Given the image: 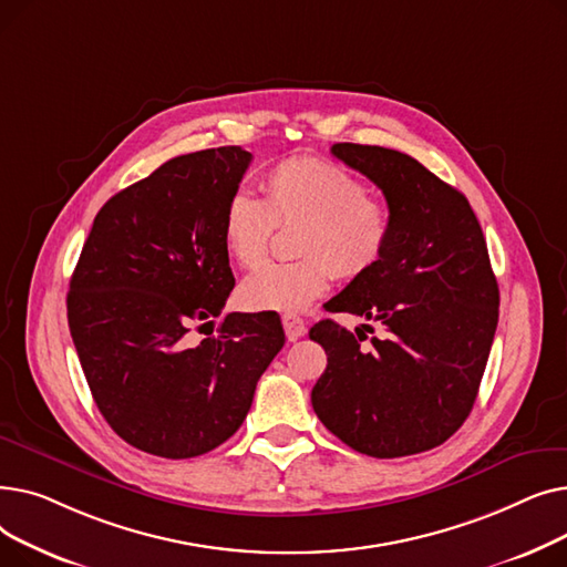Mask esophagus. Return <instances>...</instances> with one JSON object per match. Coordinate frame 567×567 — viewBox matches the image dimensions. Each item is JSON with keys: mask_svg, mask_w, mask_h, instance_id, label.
Masks as SVG:
<instances>
[{"mask_svg": "<svg viewBox=\"0 0 567 567\" xmlns=\"http://www.w3.org/2000/svg\"><path fill=\"white\" fill-rule=\"evenodd\" d=\"M282 326H285V333H287V340H289V342L303 338L306 331H308V329H306V321H303L301 317H296V315H285V317H282Z\"/></svg>", "mask_w": 567, "mask_h": 567, "instance_id": "esophagus-1", "label": "esophagus"}]
</instances>
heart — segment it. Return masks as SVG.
Returning <instances> with one entry per match:
<instances>
[{"label":"heart","mask_w":567,"mask_h":567,"mask_svg":"<svg viewBox=\"0 0 567 567\" xmlns=\"http://www.w3.org/2000/svg\"><path fill=\"white\" fill-rule=\"evenodd\" d=\"M264 197L236 190L223 214V244L241 266L259 264L276 225L301 223L299 261H268L250 274L238 299L248 310L301 312L329 289L333 274L363 278L381 264L393 241V214L368 197L359 176L331 161L293 156L266 172Z\"/></svg>","instance_id":"1"}]
</instances>
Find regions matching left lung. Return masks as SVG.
<instances>
[{"instance_id": "obj_1", "label": "left lung", "mask_w": 567, "mask_h": 567, "mask_svg": "<svg viewBox=\"0 0 567 567\" xmlns=\"http://www.w3.org/2000/svg\"><path fill=\"white\" fill-rule=\"evenodd\" d=\"M331 154L377 184L395 231L389 252L326 303L374 319L368 338L321 319L329 355L315 383L319 421L349 449L391 460L451 439L473 409L498 323V285L468 199L395 148L338 142ZM368 326V323H363Z\"/></svg>"}]
</instances>
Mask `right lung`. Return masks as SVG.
Listing matches in <instances>:
<instances>
[{
    "label": "right lung",
    "instance_id": "right-lung-1",
    "mask_svg": "<svg viewBox=\"0 0 567 567\" xmlns=\"http://www.w3.org/2000/svg\"><path fill=\"white\" fill-rule=\"evenodd\" d=\"M250 161L218 146L163 163L103 204L73 271L69 326L89 391L148 455L218 449L285 344L276 317L229 312L216 329L234 289L223 214ZM195 324L213 331L197 341Z\"/></svg>",
    "mask_w": 567,
    "mask_h": 567
}]
</instances>
